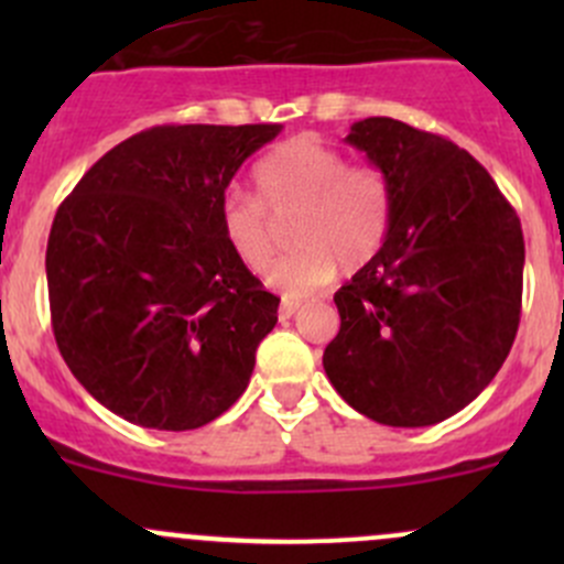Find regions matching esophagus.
Returning a JSON list of instances; mask_svg holds the SVG:
<instances>
[{
  "label": "esophagus",
  "instance_id": "obj_1",
  "mask_svg": "<svg viewBox=\"0 0 564 564\" xmlns=\"http://www.w3.org/2000/svg\"><path fill=\"white\" fill-rule=\"evenodd\" d=\"M300 305L294 303V300H281V308H278V316L281 318H292L294 314H297Z\"/></svg>",
  "mask_w": 564,
  "mask_h": 564
}]
</instances>
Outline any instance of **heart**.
Returning <instances> with one entry per match:
<instances>
[{"mask_svg": "<svg viewBox=\"0 0 564 564\" xmlns=\"http://www.w3.org/2000/svg\"><path fill=\"white\" fill-rule=\"evenodd\" d=\"M256 197L220 204V235L248 270L270 267L278 240L270 218L294 213L289 240L297 248L272 267L270 283L283 297H308L327 286L338 267L357 272L382 248L390 226V185L373 166L346 158L311 135L283 141L256 166Z\"/></svg>", "mask_w": 564, "mask_h": 564, "instance_id": "1", "label": "heart"}]
</instances>
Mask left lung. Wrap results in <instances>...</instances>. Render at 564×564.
<instances>
[{
  "mask_svg": "<svg viewBox=\"0 0 564 564\" xmlns=\"http://www.w3.org/2000/svg\"><path fill=\"white\" fill-rule=\"evenodd\" d=\"M390 185L379 253L335 292L324 349L338 395L392 429L442 423L491 384L516 340L524 235L491 174L466 150L390 117L351 124Z\"/></svg>",
  "mask_w": 564,
  "mask_h": 564,
  "instance_id": "1",
  "label": "left lung"
}]
</instances>
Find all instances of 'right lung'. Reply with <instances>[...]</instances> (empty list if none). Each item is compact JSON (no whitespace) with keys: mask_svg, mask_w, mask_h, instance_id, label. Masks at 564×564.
I'll use <instances>...</instances> for the list:
<instances>
[{"mask_svg":"<svg viewBox=\"0 0 564 564\" xmlns=\"http://www.w3.org/2000/svg\"><path fill=\"white\" fill-rule=\"evenodd\" d=\"M281 124H161L124 139L56 209L45 250L54 338L128 423L191 431L242 395L275 294L220 235L231 176Z\"/></svg>","mask_w":564,"mask_h":564,"instance_id":"add662e5","label":"right lung"}]
</instances>
